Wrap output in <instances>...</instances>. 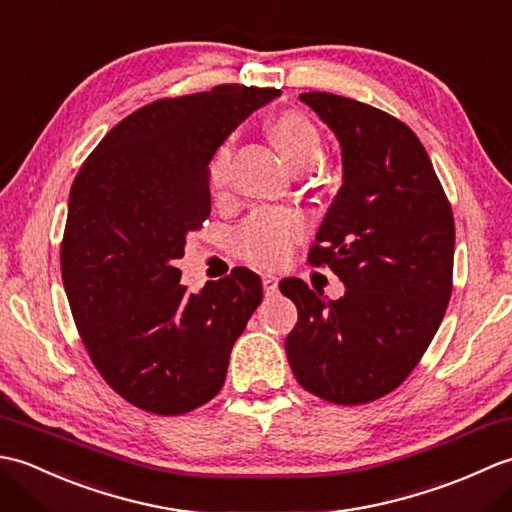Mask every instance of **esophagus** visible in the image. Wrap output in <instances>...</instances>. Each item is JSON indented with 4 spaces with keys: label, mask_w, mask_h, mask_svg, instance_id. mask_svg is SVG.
<instances>
[{
    "label": "esophagus",
    "mask_w": 512,
    "mask_h": 512,
    "mask_svg": "<svg viewBox=\"0 0 512 512\" xmlns=\"http://www.w3.org/2000/svg\"><path fill=\"white\" fill-rule=\"evenodd\" d=\"M262 284H264L266 297H273V295H277V277H275V275L266 273V275L262 277Z\"/></svg>",
    "instance_id": "obj_1"
}]
</instances>
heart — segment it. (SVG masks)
Here are the masks:
<instances>
[{
	"mask_svg": "<svg viewBox=\"0 0 512 512\" xmlns=\"http://www.w3.org/2000/svg\"><path fill=\"white\" fill-rule=\"evenodd\" d=\"M270 143L284 158L292 171H308L321 156V134L306 114L286 110L270 118L266 125ZM231 143L215 151L206 167V187L213 198H222L231 180ZM303 235V222L292 211H262L255 213L239 228L237 253L246 262L259 268H277L290 257V250Z\"/></svg>",
	"mask_w": 512,
	"mask_h": 512,
	"instance_id": "b5f03b06",
	"label": "heart"
}]
</instances>
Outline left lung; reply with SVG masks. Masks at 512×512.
<instances>
[{"label": "left lung", "mask_w": 512, "mask_h": 512, "mask_svg": "<svg viewBox=\"0 0 512 512\" xmlns=\"http://www.w3.org/2000/svg\"><path fill=\"white\" fill-rule=\"evenodd\" d=\"M299 99L341 145L343 184L308 259L328 264L345 295L330 301L301 279L281 281L299 312L286 354L310 394L358 405L394 391L440 328L451 299L453 213L405 123L330 92Z\"/></svg>", "instance_id": "1"}]
</instances>
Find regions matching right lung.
<instances>
[{
  "label": "right lung",
  "instance_id": "right-lung-1",
  "mask_svg": "<svg viewBox=\"0 0 512 512\" xmlns=\"http://www.w3.org/2000/svg\"><path fill=\"white\" fill-rule=\"evenodd\" d=\"M279 94L217 85L149 103L76 173L61 244L65 295L105 383L140 409L178 416L209 402L262 301L253 270L235 268L191 295L176 262L211 213L209 160Z\"/></svg>",
  "mask_w": 512,
  "mask_h": 512
}]
</instances>
